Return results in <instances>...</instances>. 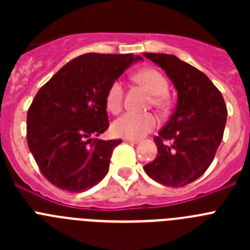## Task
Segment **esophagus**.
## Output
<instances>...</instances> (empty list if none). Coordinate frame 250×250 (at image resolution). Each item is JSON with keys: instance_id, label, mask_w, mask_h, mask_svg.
Here are the masks:
<instances>
[{"instance_id": "34e87169", "label": "esophagus", "mask_w": 250, "mask_h": 250, "mask_svg": "<svg viewBox=\"0 0 250 250\" xmlns=\"http://www.w3.org/2000/svg\"><path fill=\"white\" fill-rule=\"evenodd\" d=\"M124 140L126 141V143H131V144H139L140 143V140L139 139H129V138H125Z\"/></svg>"}]
</instances>
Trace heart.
<instances>
[{"instance_id": "b5f03b06", "label": "heart", "mask_w": 250, "mask_h": 250, "mask_svg": "<svg viewBox=\"0 0 250 250\" xmlns=\"http://www.w3.org/2000/svg\"><path fill=\"white\" fill-rule=\"evenodd\" d=\"M132 80L141 85L149 94H151L150 105L158 110H165L169 106L167 98V81L159 70L152 67L141 68L132 75ZM124 86L120 80H115L107 87L105 95V106L112 114H116L123 107ZM158 125V119L151 112L135 114L126 112L112 123L111 130L115 135L121 138L139 139L149 134Z\"/></svg>"}]
</instances>
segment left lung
Returning <instances> with one entry per match:
<instances>
[{
	"label": "left lung",
	"mask_w": 250,
	"mask_h": 250,
	"mask_svg": "<svg viewBox=\"0 0 250 250\" xmlns=\"http://www.w3.org/2000/svg\"><path fill=\"white\" fill-rule=\"evenodd\" d=\"M145 57L165 70L178 91V104L169 121L154 138L158 155L145 173L167 187L180 188L207 171L222 143L227 105L222 92L205 74L174 55Z\"/></svg>",
	"instance_id": "1"
}]
</instances>
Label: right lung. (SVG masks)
Returning <instances> with one entry per match:
<instances>
[{
    "mask_svg": "<svg viewBox=\"0 0 250 250\" xmlns=\"http://www.w3.org/2000/svg\"><path fill=\"white\" fill-rule=\"evenodd\" d=\"M132 54L75 57L39 90L27 111V144L42 175L71 193L100 183L121 140H100L109 129L105 95L134 61Z\"/></svg>",
    "mask_w": 250,
    "mask_h": 250,
    "instance_id": "add662e5",
    "label": "right lung"
}]
</instances>
